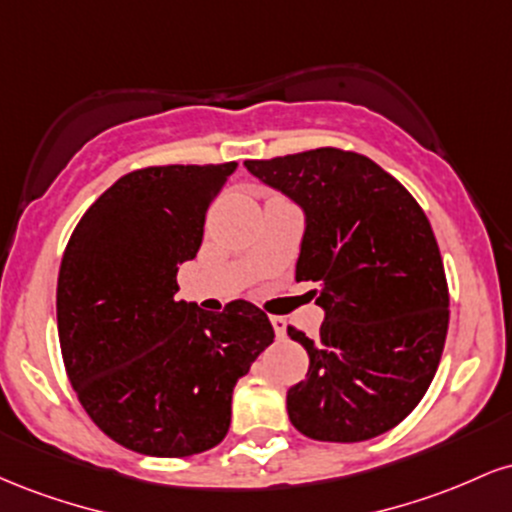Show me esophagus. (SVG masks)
<instances>
[{"mask_svg": "<svg viewBox=\"0 0 512 512\" xmlns=\"http://www.w3.org/2000/svg\"><path fill=\"white\" fill-rule=\"evenodd\" d=\"M269 322H272V327H274V332H276V337H284L286 334V320L284 317H279V315H272L269 317Z\"/></svg>", "mask_w": 512, "mask_h": 512, "instance_id": "obj_1", "label": "esophagus"}]
</instances>
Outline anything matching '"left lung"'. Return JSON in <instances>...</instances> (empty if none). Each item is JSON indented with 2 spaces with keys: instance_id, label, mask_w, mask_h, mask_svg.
I'll list each match as a JSON object with an SVG mask.
<instances>
[{
  "instance_id": "1",
  "label": "left lung",
  "mask_w": 512,
  "mask_h": 512,
  "mask_svg": "<svg viewBox=\"0 0 512 512\" xmlns=\"http://www.w3.org/2000/svg\"><path fill=\"white\" fill-rule=\"evenodd\" d=\"M303 209L296 281H317L320 337L286 395L291 424L313 440L361 443L395 428L426 395L448 334V281L416 199L370 158L342 149L245 161Z\"/></svg>"
}]
</instances>
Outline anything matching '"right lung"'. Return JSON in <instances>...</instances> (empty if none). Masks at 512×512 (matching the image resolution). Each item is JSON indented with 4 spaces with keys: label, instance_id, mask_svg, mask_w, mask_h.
Here are the masks:
<instances>
[{
    "label": "right lung",
    "instance_id": "1",
    "mask_svg": "<svg viewBox=\"0 0 512 512\" xmlns=\"http://www.w3.org/2000/svg\"><path fill=\"white\" fill-rule=\"evenodd\" d=\"M238 163L127 173L74 228L57 279V332L81 407L105 436L154 457L211 450L233 387L274 342L248 301L223 313L178 301L204 216Z\"/></svg>",
    "mask_w": 512,
    "mask_h": 512
}]
</instances>
